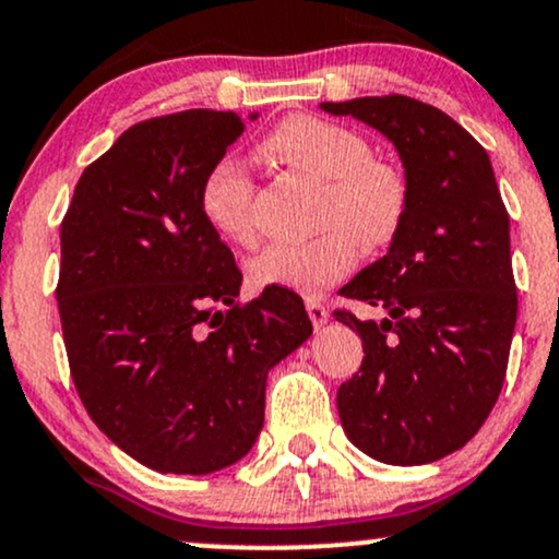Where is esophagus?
Here are the masks:
<instances>
[{"label":"esophagus","mask_w":559,"mask_h":559,"mask_svg":"<svg viewBox=\"0 0 559 559\" xmlns=\"http://www.w3.org/2000/svg\"><path fill=\"white\" fill-rule=\"evenodd\" d=\"M306 311H308V319H311V324L317 326V330L330 321V311H326V306L317 298H306Z\"/></svg>","instance_id":"1"}]
</instances>
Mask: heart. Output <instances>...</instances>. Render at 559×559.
<instances>
[{"label":"heart","mask_w":559,"mask_h":559,"mask_svg":"<svg viewBox=\"0 0 559 559\" xmlns=\"http://www.w3.org/2000/svg\"><path fill=\"white\" fill-rule=\"evenodd\" d=\"M261 156L295 173L324 180L319 238L272 242L248 264L259 290L317 295L358 264V242L382 251L397 238L411 209V180L403 167L371 156L369 138L313 115H293L261 141ZM255 182L248 164L225 156L201 180L199 206L216 235L238 246L255 240Z\"/></svg>","instance_id":"heart-1"}]
</instances>
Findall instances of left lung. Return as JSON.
Here are the masks:
<instances>
[{
	"mask_svg": "<svg viewBox=\"0 0 559 559\" xmlns=\"http://www.w3.org/2000/svg\"><path fill=\"white\" fill-rule=\"evenodd\" d=\"M321 109L384 133L411 180L390 251L343 287L386 319L334 311L364 343L358 373L337 390L340 421L373 461L435 463L474 439L508 373L518 317L508 209L489 154L442 109L400 94Z\"/></svg>",
	"mask_w": 559,
	"mask_h": 559,
	"instance_id": "1",
	"label": "left lung"
}]
</instances>
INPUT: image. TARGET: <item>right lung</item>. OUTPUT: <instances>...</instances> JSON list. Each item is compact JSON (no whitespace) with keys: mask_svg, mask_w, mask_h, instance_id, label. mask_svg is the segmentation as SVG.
Segmentation results:
<instances>
[{"mask_svg":"<svg viewBox=\"0 0 559 559\" xmlns=\"http://www.w3.org/2000/svg\"><path fill=\"white\" fill-rule=\"evenodd\" d=\"M240 115L151 117L83 169L59 227L57 306L85 411L159 474H212L264 426L266 373L311 337L304 300L238 304L235 255L203 219V175Z\"/></svg>","mask_w":559,"mask_h":559,"instance_id":"1","label":"right lung"}]
</instances>
